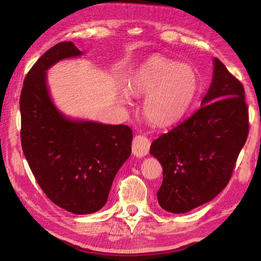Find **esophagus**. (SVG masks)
Instances as JSON below:
<instances>
[{
    "mask_svg": "<svg viewBox=\"0 0 261 261\" xmlns=\"http://www.w3.org/2000/svg\"><path fill=\"white\" fill-rule=\"evenodd\" d=\"M149 146H151V141L146 136L138 135L135 137L134 141H132V153L136 156H145L149 151Z\"/></svg>",
    "mask_w": 261,
    "mask_h": 261,
    "instance_id": "34e87169",
    "label": "esophagus"
}]
</instances>
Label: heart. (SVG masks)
<instances>
[{"instance_id":"b5f03b06","label":"heart","mask_w":261,"mask_h":261,"mask_svg":"<svg viewBox=\"0 0 261 261\" xmlns=\"http://www.w3.org/2000/svg\"><path fill=\"white\" fill-rule=\"evenodd\" d=\"M199 88L193 67L165 56H152L130 78V93L147 96L144 115L156 126L174 124L184 116ZM123 99L127 100L124 94Z\"/></svg>"}]
</instances>
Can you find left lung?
Listing matches in <instances>:
<instances>
[{"instance_id":"left-lung-1","label":"left lung","mask_w":261,"mask_h":261,"mask_svg":"<svg viewBox=\"0 0 261 261\" xmlns=\"http://www.w3.org/2000/svg\"><path fill=\"white\" fill-rule=\"evenodd\" d=\"M201 105L149 149L163 170L159 204L171 213L196 208L227 187L249 135L244 87L219 59Z\"/></svg>"}]
</instances>
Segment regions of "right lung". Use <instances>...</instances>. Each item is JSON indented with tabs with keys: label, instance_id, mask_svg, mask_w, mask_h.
<instances>
[{
	"label": "right lung",
	"instance_id": "right-lung-1",
	"mask_svg": "<svg viewBox=\"0 0 261 261\" xmlns=\"http://www.w3.org/2000/svg\"><path fill=\"white\" fill-rule=\"evenodd\" d=\"M82 55L71 41L48 49L26 74L19 107L21 148L46 196L73 214H90L107 202L115 175L131 154L132 130L65 118L53 105L46 70Z\"/></svg>",
	"mask_w": 261,
	"mask_h": 261
}]
</instances>
